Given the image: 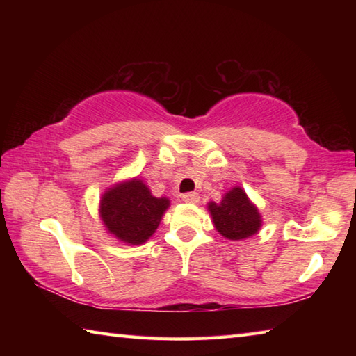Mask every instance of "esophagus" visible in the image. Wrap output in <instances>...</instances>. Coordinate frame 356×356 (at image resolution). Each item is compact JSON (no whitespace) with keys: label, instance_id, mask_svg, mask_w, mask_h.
<instances>
[{"label":"esophagus","instance_id":"esophagus-1","mask_svg":"<svg viewBox=\"0 0 356 356\" xmlns=\"http://www.w3.org/2000/svg\"><path fill=\"white\" fill-rule=\"evenodd\" d=\"M182 200L185 203H190V205H193V203H199L200 195L197 193H186L182 195Z\"/></svg>","mask_w":356,"mask_h":356}]
</instances>
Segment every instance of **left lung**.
I'll return each mask as SVG.
<instances>
[{
	"mask_svg": "<svg viewBox=\"0 0 356 356\" xmlns=\"http://www.w3.org/2000/svg\"><path fill=\"white\" fill-rule=\"evenodd\" d=\"M208 211L216 231L232 241L251 238L263 225L259 208L241 186H232L218 203L209 202Z\"/></svg>",
	"mask_w": 356,
	"mask_h": 356,
	"instance_id": "1",
	"label": "left lung"
}]
</instances>
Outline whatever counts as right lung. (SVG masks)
I'll return each mask as SVG.
<instances>
[{
  "instance_id": "obj_1",
  "label": "right lung",
  "mask_w": 356,
  "mask_h": 356,
  "mask_svg": "<svg viewBox=\"0 0 356 356\" xmlns=\"http://www.w3.org/2000/svg\"><path fill=\"white\" fill-rule=\"evenodd\" d=\"M168 197H154L139 177L120 180L104 191L99 217L105 231L128 246L143 245L161 225Z\"/></svg>"
}]
</instances>
